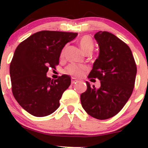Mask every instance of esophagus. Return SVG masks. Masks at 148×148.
I'll list each match as a JSON object with an SVG mask.
<instances>
[{
    "instance_id": "obj_1",
    "label": "esophagus",
    "mask_w": 148,
    "mask_h": 148,
    "mask_svg": "<svg viewBox=\"0 0 148 148\" xmlns=\"http://www.w3.org/2000/svg\"><path fill=\"white\" fill-rule=\"evenodd\" d=\"M78 80L75 78H71V84H75Z\"/></svg>"
}]
</instances>
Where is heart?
I'll return each mask as SVG.
<instances>
[{
  "label": "heart",
  "mask_w": 148,
  "mask_h": 148,
  "mask_svg": "<svg viewBox=\"0 0 148 148\" xmlns=\"http://www.w3.org/2000/svg\"><path fill=\"white\" fill-rule=\"evenodd\" d=\"M79 44L82 51L84 53H87L89 51L92 52L94 49V41L90 36H83L80 38ZM64 54V49L62 50V53H61V57H63ZM85 70H86V68L84 66H82L71 64L66 69V72L67 74H70V75L79 77L80 75L82 74V73Z\"/></svg>",
  "instance_id": "obj_1"
}]
</instances>
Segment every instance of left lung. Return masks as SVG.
I'll return each mask as SVG.
<instances>
[{
	"label": "left lung",
	"mask_w": 148,
	"mask_h": 148,
	"mask_svg": "<svg viewBox=\"0 0 148 148\" xmlns=\"http://www.w3.org/2000/svg\"><path fill=\"white\" fill-rule=\"evenodd\" d=\"M99 49L89 78H97L101 86L86 82L87 89L80 96L87 114L98 120H107L123 108L133 91L137 66L130 47L114 34L99 31L95 35Z\"/></svg>",
	"instance_id": "left-lung-1"
}]
</instances>
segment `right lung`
<instances>
[{
  "label": "right lung",
  "mask_w": 148,
  "mask_h": 148,
  "mask_svg": "<svg viewBox=\"0 0 148 148\" xmlns=\"http://www.w3.org/2000/svg\"><path fill=\"white\" fill-rule=\"evenodd\" d=\"M77 33L41 31L30 36L16 48L10 64L12 92L18 103L35 117H45L59 107L71 78L46 76L49 67L59 64L61 52Z\"/></svg>",
  "instance_id": "add662e5"
}]
</instances>
